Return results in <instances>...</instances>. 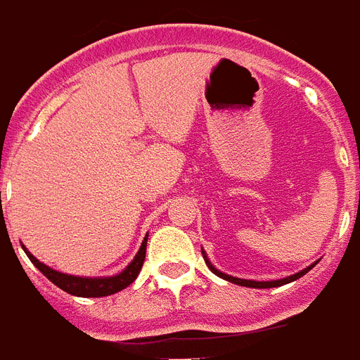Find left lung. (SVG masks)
Returning a JSON list of instances; mask_svg holds the SVG:
<instances>
[{
  "label": "left lung",
  "instance_id": "left-lung-1",
  "mask_svg": "<svg viewBox=\"0 0 360 360\" xmlns=\"http://www.w3.org/2000/svg\"><path fill=\"white\" fill-rule=\"evenodd\" d=\"M203 254V259H205V263H207V267L213 271L217 276H220V278L228 280V282H231V284H237V285H245V288H257V290H265V288H278V285H284V284H290V282H293V280H299L301 276H304V274L310 271L312 267H316L319 263V259L316 263H312V265H308L307 269H302V271H299V273L295 274H290V276H285V278H280V280H269V282H257V280H245V278H237V276H230V274L222 273V271H219V269L214 267L213 263L209 262L207 254L202 250Z\"/></svg>",
  "mask_w": 360,
  "mask_h": 360
}]
</instances>
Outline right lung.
Returning <instances> with one entry per match:
<instances>
[{
  "label": "right lung",
  "instance_id": "right-lung-1",
  "mask_svg": "<svg viewBox=\"0 0 360 360\" xmlns=\"http://www.w3.org/2000/svg\"><path fill=\"white\" fill-rule=\"evenodd\" d=\"M24 252L27 254V257L31 259V263L35 265L39 271H41L44 276H46L52 284H56L58 288H61L63 291L70 293V295L76 297H106L114 295L117 291L124 290L127 285H130L136 280V276L140 274L141 265H143V259H146V248H147V236L141 240V246L138 254L134 256V259L127 265V267L121 271L120 274H114V276H75V274H65L59 273L56 269L48 267L46 263L39 262L33 254H31L25 246H22Z\"/></svg>",
  "mask_w": 360,
  "mask_h": 360
}]
</instances>
